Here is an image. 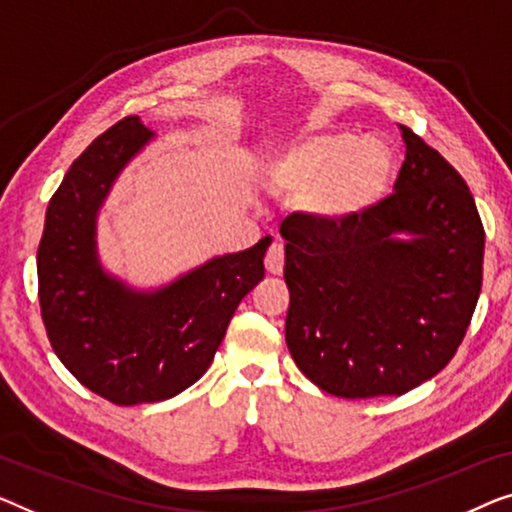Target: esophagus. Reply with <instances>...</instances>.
<instances>
[{"mask_svg": "<svg viewBox=\"0 0 512 512\" xmlns=\"http://www.w3.org/2000/svg\"><path fill=\"white\" fill-rule=\"evenodd\" d=\"M283 264H285L283 243H271V248L266 250V257H264L266 271L273 273V276H278V273H283Z\"/></svg>", "mask_w": 512, "mask_h": 512, "instance_id": "obj_1", "label": "esophagus"}]
</instances>
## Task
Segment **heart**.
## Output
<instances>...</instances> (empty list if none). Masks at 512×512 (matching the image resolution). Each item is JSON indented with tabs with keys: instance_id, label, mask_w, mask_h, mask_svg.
Instances as JSON below:
<instances>
[{
	"instance_id": "1",
	"label": "heart",
	"mask_w": 512,
	"mask_h": 512,
	"mask_svg": "<svg viewBox=\"0 0 512 512\" xmlns=\"http://www.w3.org/2000/svg\"><path fill=\"white\" fill-rule=\"evenodd\" d=\"M394 157L380 143L345 132L301 134L280 146L264 167L271 190L306 194V208L325 225L364 218L390 190Z\"/></svg>"
}]
</instances>
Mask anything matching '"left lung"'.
Masks as SVG:
<instances>
[{
	"mask_svg": "<svg viewBox=\"0 0 512 512\" xmlns=\"http://www.w3.org/2000/svg\"><path fill=\"white\" fill-rule=\"evenodd\" d=\"M397 194L348 225L283 220L285 341L343 399L406 394L455 357L482 287V229L457 169L401 125Z\"/></svg>",
	"mask_w": 512,
	"mask_h": 512,
	"instance_id": "obj_1",
	"label": "left lung"
}]
</instances>
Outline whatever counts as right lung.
Returning <instances> with one entry per match:
<instances>
[{
  "mask_svg": "<svg viewBox=\"0 0 512 512\" xmlns=\"http://www.w3.org/2000/svg\"><path fill=\"white\" fill-rule=\"evenodd\" d=\"M155 139L139 115L74 160L46 208L37 253L41 318L60 362L118 406L164 401L211 366L241 299L264 278L271 236L160 287H134L99 257L97 220L118 176Z\"/></svg>",
  "mask_w": 512,
  "mask_h": 512,
  "instance_id": "add662e5",
  "label": "right lung"
}]
</instances>
